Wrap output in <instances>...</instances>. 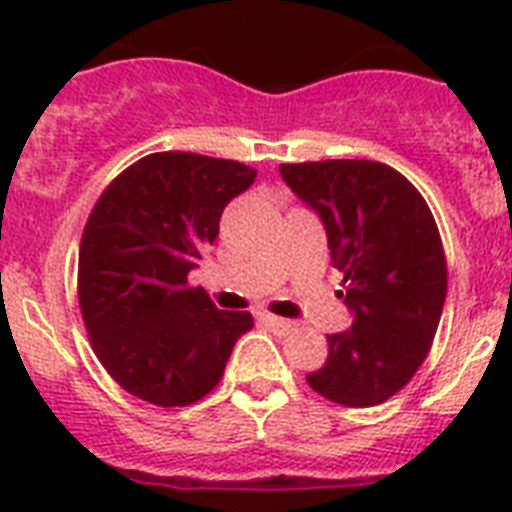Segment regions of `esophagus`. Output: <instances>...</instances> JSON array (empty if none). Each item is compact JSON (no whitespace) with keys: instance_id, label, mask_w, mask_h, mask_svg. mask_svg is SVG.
Returning a JSON list of instances; mask_svg holds the SVG:
<instances>
[{"instance_id":"esophagus-1","label":"esophagus","mask_w":512,"mask_h":512,"mask_svg":"<svg viewBox=\"0 0 512 512\" xmlns=\"http://www.w3.org/2000/svg\"><path fill=\"white\" fill-rule=\"evenodd\" d=\"M260 319H263V324H268L273 332H279V335H289V332H295V321L279 319V316H273V313H260Z\"/></svg>"}]
</instances>
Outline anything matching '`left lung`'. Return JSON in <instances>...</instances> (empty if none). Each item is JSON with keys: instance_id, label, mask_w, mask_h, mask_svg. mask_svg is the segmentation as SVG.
<instances>
[{"instance_id": "obj_1", "label": "left lung", "mask_w": 512, "mask_h": 512, "mask_svg": "<svg viewBox=\"0 0 512 512\" xmlns=\"http://www.w3.org/2000/svg\"><path fill=\"white\" fill-rule=\"evenodd\" d=\"M281 177L319 212L353 313L350 329L327 337V364L308 385L342 406L382 404L420 369L444 311L446 257L433 212L380 162L281 164Z\"/></svg>"}]
</instances>
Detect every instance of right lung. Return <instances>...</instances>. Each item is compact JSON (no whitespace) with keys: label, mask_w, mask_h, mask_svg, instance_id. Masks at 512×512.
I'll return each instance as SVG.
<instances>
[{"label":"right lung","mask_w":512,"mask_h":512,"mask_svg":"<svg viewBox=\"0 0 512 512\" xmlns=\"http://www.w3.org/2000/svg\"><path fill=\"white\" fill-rule=\"evenodd\" d=\"M257 170L183 151L148 154L95 201L79 247V308L92 350L127 393L188 406L215 388L247 311H217L188 284L225 204Z\"/></svg>","instance_id":"right-lung-1"}]
</instances>
